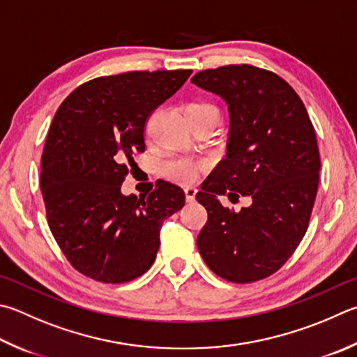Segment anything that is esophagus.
<instances>
[{
  "label": "esophagus",
  "mask_w": 357,
  "mask_h": 357,
  "mask_svg": "<svg viewBox=\"0 0 357 357\" xmlns=\"http://www.w3.org/2000/svg\"><path fill=\"white\" fill-rule=\"evenodd\" d=\"M184 193H185V199L189 201V203H190V201L195 199L197 189H195V187H185V189H184Z\"/></svg>",
  "instance_id": "34e87169"
}]
</instances>
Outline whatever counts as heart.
Masks as SVG:
<instances>
[{
	"instance_id": "obj_1",
	"label": "heart",
	"mask_w": 357,
	"mask_h": 357,
	"mask_svg": "<svg viewBox=\"0 0 357 357\" xmlns=\"http://www.w3.org/2000/svg\"><path fill=\"white\" fill-rule=\"evenodd\" d=\"M183 112L189 125H192V123L195 121H204V120L217 121L218 119L217 109L213 107L211 102L199 101V100L185 102L183 107ZM197 170H198L197 164H193V162L189 159L173 158V159L165 160L164 165H162V172H164L167 178L176 181V183H184V184L192 183V181L197 178Z\"/></svg>"
}]
</instances>
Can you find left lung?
<instances>
[{"label":"left lung","instance_id":"left-lung-1","mask_svg":"<svg viewBox=\"0 0 357 357\" xmlns=\"http://www.w3.org/2000/svg\"><path fill=\"white\" fill-rule=\"evenodd\" d=\"M192 82L218 95L229 112L226 158L197 193L207 211L199 255L226 281L264 280L306 234L320 173L314 126L300 96L271 71L226 66L199 71ZM218 195L233 202L250 196L252 204L236 213Z\"/></svg>","mask_w":357,"mask_h":357}]
</instances>
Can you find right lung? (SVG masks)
<instances>
[{
  "label": "right lung",
  "instance_id": "right-lung-1",
  "mask_svg": "<svg viewBox=\"0 0 357 357\" xmlns=\"http://www.w3.org/2000/svg\"><path fill=\"white\" fill-rule=\"evenodd\" d=\"M192 70L101 76L71 92L51 123L40 189L50 229L70 264L95 281H132L151 267L162 222L185 203L160 181L150 195H123L132 154L145 151V121Z\"/></svg>",
  "mask_w": 357,
  "mask_h": 357
}]
</instances>
